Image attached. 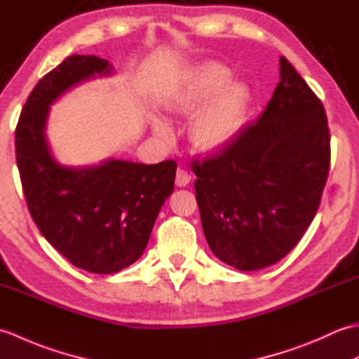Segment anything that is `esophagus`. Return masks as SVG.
Segmentation results:
<instances>
[{
	"label": "esophagus",
	"mask_w": 359,
	"mask_h": 359,
	"mask_svg": "<svg viewBox=\"0 0 359 359\" xmlns=\"http://www.w3.org/2000/svg\"><path fill=\"white\" fill-rule=\"evenodd\" d=\"M191 182V174L185 170H179L177 175H175V185L177 187H187Z\"/></svg>",
	"instance_id": "esophagus-1"
}]
</instances>
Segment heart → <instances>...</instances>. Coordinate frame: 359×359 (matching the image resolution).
I'll return each mask as SVG.
<instances>
[{"label":"heart","mask_w":359,"mask_h":359,"mask_svg":"<svg viewBox=\"0 0 359 359\" xmlns=\"http://www.w3.org/2000/svg\"><path fill=\"white\" fill-rule=\"evenodd\" d=\"M231 77V71L224 65H203L194 71L171 104L182 116H191L204 106L191 126V139L203 151L226 147L247 120L251 90L245 83L230 81ZM154 126L160 135L170 134L162 121Z\"/></svg>","instance_id":"b5f03b06"}]
</instances>
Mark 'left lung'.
<instances>
[{"instance_id": "1", "label": "left lung", "mask_w": 359, "mask_h": 359, "mask_svg": "<svg viewBox=\"0 0 359 359\" xmlns=\"http://www.w3.org/2000/svg\"><path fill=\"white\" fill-rule=\"evenodd\" d=\"M262 116L205 160H193L208 245L242 271L276 264L301 241L321 203L330 131L321 100L285 57Z\"/></svg>"}]
</instances>
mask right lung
<instances>
[{
    "mask_svg": "<svg viewBox=\"0 0 359 359\" xmlns=\"http://www.w3.org/2000/svg\"><path fill=\"white\" fill-rule=\"evenodd\" d=\"M111 71L108 60L95 55L67 57L36 83L15 129L22 193L35 225L72 265L97 274L117 273L143 255L177 168L174 160L111 158L85 168L53 160L44 134L49 106L74 85Z\"/></svg>",
    "mask_w": 359,
    "mask_h": 359,
    "instance_id": "add662e5",
    "label": "right lung"
}]
</instances>
